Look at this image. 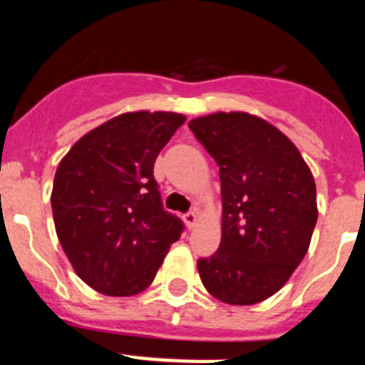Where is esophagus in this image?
Here are the masks:
<instances>
[{"label": "esophagus", "instance_id": "34e87169", "mask_svg": "<svg viewBox=\"0 0 365 365\" xmlns=\"http://www.w3.org/2000/svg\"><path fill=\"white\" fill-rule=\"evenodd\" d=\"M182 219H185L186 227H188V228H193V227H195V225H197L199 214H197V212H195V210H192V212H188V214L182 215Z\"/></svg>", "mask_w": 365, "mask_h": 365}]
</instances>
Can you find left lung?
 <instances>
[{"label":"left lung","instance_id":"obj_1","mask_svg":"<svg viewBox=\"0 0 365 365\" xmlns=\"http://www.w3.org/2000/svg\"><path fill=\"white\" fill-rule=\"evenodd\" d=\"M188 125L221 179V245L197 261L202 285L228 305L263 302L307 254L318 219L314 177L291 138L256 115L219 111Z\"/></svg>","mask_w":365,"mask_h":365}]
</instances>
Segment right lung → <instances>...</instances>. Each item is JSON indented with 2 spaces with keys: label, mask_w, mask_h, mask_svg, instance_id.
Segmentation results:
<instances>
[{
  "label": "right lung",
  "mask_w": 365,
  "mask_h": 365,
  "mask_svg": "<svg viewBox=\"0 0 365 365\" xmlns=\"http://www.w3.org/2000/svg\"><path fill=\"white\" fill-rule=\"evenodd\" d=\"M186 117L133 111L83 135L60 160L51 206L74 272L106 296L151 285L182 221L168 214L153 164Z\"/></svg>",
  "instance_id": "add662e5"
}]
</instances>
